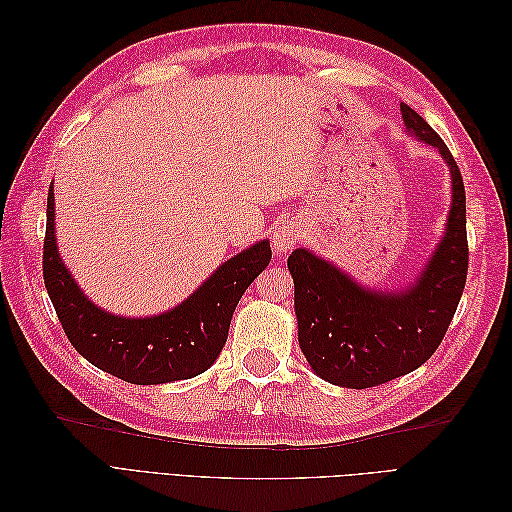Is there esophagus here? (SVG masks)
I'll return each instance as SVG.
<instances>
[{
	"label": "esophagus",
	"instance_id": "esophagus-1",
	"mask_svg": "<svg viewBox=\"0 0 512 512\" xmlns=\"http://www.w3.org/2000/svg\"><path fill=\"white\" fill-rule=\"evenodd\" d=\"M299 243V226L294 222H282L273 230V250L277 254H288Z\"/></svg>",
	"mask_w": 512,
	"mask_h": 512
}]
</instances>
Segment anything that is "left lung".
I'll return each mask as SVG.
<instances>
[{
  "mask_svg": "<svg viewBox=\"0 0 512 512\" xmlns=\"http://www.w3.org/2000/svg\"><path fill=\"white\" fill-rule=\"evenodd\" d=\"M401 117L408 132L442 153L453 179L446 235L421 277L406 290L376 292L309 250L288 258L299 346L322 380L346 389H369L421 367L444 339L468 277L466 190L457 162L408 104Z\"/></svg>",
  "mask_w": 512,
  "mask_h": 512,
  "instance_id": "8db88e82",
  "label": "left lung"
}]
</instances>
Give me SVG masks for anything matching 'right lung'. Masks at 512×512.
<instances>
[{"label":"right lung","mask_w":512,"mask_h":512,"mask_svg":"<svg viewBox=\"0 0 512 512\" xmlns=\"http://www.w3.org/2000/svg\"><path fill=\"white\" fill-rule=\"evenodd\" d=\"M269 241H258L226 260L190 299L151 318L104 312L76 286L57 254L55 196L46 198L42 275L55 314L74 350L106 374L132 384L188 380L213 365L243 292L267 269Z\"/></svg>","instance_id":"right-lung-1"}]
</instances>
